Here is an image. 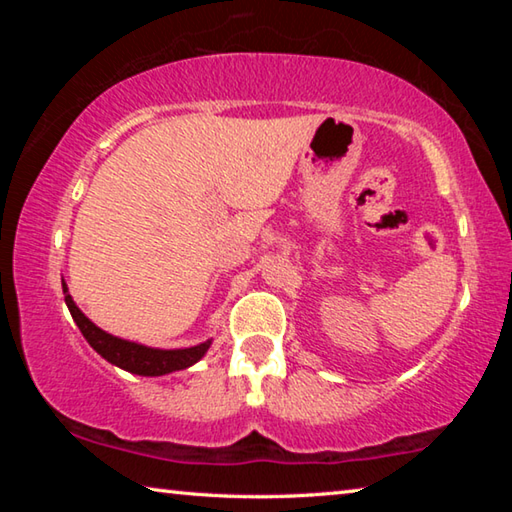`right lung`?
Wrapping results in <instances>:
<instances>
[{
	"instance_id": "right-lung-1",
	"label": "right lung",
	"mask_w": 512,
	"mask_h": 512,
	"mask_svg": "<svg viewBox=\"0 0 512 512\" xmlns=\"http://www.w3.org/2000/svg\"><path fill=\"white\" fill-rule=\"evenodd\" d=\"M63 293H65V305L69 309V314H72L74 323L79 325L85 341H88L103 359L112 363V366H117L126 372H133V375L160 377L176 370H185L189 366H194L196 361H201L212 345V339H210L205 343L192 345V348L160 350V348H149V345H142L135 341L119 339V336L103 332L101 327L94 325L92 320L85 316L79 307H76V302L72 300V296H69L65 280H63Z\"/></svg>"
}]
</instances>
